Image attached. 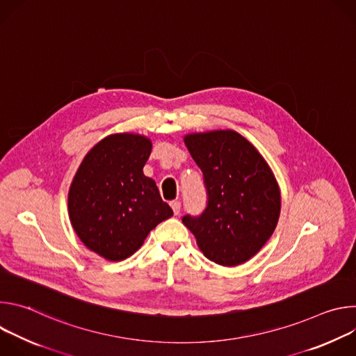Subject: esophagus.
<instances>
[{
  "label": "esophagus",
  "mask_w": 356,
  "mask_h": 356,
  "mask_svg": "<svg viewBox=\"0 0 356 356\" xmlns=\"http://www.w3.org/2000/svg\"><path fill=\"white\" fill-rule=\"evenodd\" d=\"M170 206H172V209H173L175 216H179V214H180V209H181V202H180V201H172Z\"/></svg>",
  "instance_id": "esophagus-1"
}]
</instances>
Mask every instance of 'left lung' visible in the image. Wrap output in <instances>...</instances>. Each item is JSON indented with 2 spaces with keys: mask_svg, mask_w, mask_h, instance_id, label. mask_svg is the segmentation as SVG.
Returning a JSON list of instances; mask_svg holds the SVG:
<instances>
[{
  "mask_svg": "<svg viewBox=\"0 0 356 356\" xmlns=\"http://www.w3.org/2000/svg\"><path fill=\"white\" fill-rule=\"evenodd\" d=\"M184 143L204 176L207 207L183 224L210 261L236 266L262 249L280 216V190L258 149L235 131L190 134Z\"/></svg>",
  "mask_w": 356,
  "mask_h": 356,
  "instance_id": "obj_1",
  "label": "left lung"
}]
</instances>
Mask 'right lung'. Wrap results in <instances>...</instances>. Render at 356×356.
I'll return each mask as SVG.
<instances>
[{"mask_svg":"<svg viewBox=\"0 0 356 356\" xmlns=\"http://www.w3.org/2000/svg\"><path fill=\"white\" fill-rule=\"evenodd\" d=\"M152 142L114 134L83 159L69 190V217L80 241L97 255L127 259L159 222L173 216L156 183L143 175Z\"/></svg>","mask_w":356,"mask_h":356,"instance_id":"1","label":"right lung"}]
</instances>
